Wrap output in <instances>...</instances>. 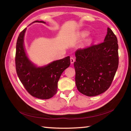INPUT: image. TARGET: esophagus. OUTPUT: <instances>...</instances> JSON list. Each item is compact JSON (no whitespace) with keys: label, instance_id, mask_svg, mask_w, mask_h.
<instances>
[{"label":"esophagus","instance_id":"1","mask_svg":"<svg viewBox=\"0 0 131 131\" xmlns=\"http://www.w3.org/2000/svg\"><path fill=\"white\" fill-rule=\"evenodd\" d=\"M74 61H75L74 58L73 57H70V62H71V63H73Z\"/></svg>","mask_w":131,"mask_h":131}]
</instances>
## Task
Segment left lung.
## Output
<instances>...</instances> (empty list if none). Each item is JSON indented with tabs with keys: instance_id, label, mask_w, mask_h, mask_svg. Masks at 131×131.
Instances as JSON below:
<instances>
[{
	"instance_id": "left-lung-1",
	"label": "left lung",
	"mask_w": 131,
	"mask_h": 131,
	"mask_svg": "<svg viewBox=\"0 0 131 131\" xmlns=\"http://www.w3.org/2000/svg\"><path fill=\"white\" fill-rule=\"evenodd\" d=\"M118 45L109 28L102 43L75 52V81L77 90L88 96L105 92L112 84L118 66Z\"/></svg>"
}]
</instances>
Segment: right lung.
I'll return each instance as SVG.
<instances>
[{"instance_id": "obj_1", "label": "right lung", "mask_w": 131, "mask_h": 131, "mask_svg": "<svg viewBox=\"0 0 131 131\" xmlns=\"http://www.w3.org/2000/svg\"><path fill=\"white\" fill-rule=\"evenodd\" d=\"M26 29L21 32L17 41L15 61L17 75L30 95L39 99H50L57 92L58 82L61 74L70 66V57L52 62L44 67L37 68L29 60L24 50Z\"/></svg>"}]
</instances>
